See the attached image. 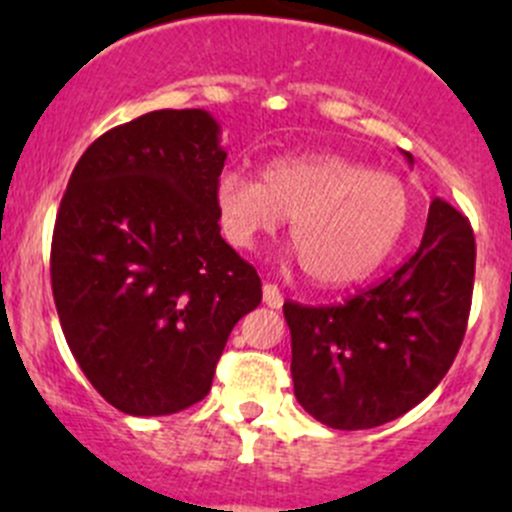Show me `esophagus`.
<instances>
[{"mask_svg": "<svg viewBox=\"0 0 512 512\" xmlns=\"http://www.w3.org/2000/svg\"><path fill=\"white\" fill-rule=\"evenodd\" d=\"M262 297H265V304L272 309H280L282 304H285V297H282L280 287L272 285V282H265V287H262Z\"/></svg>", "mask_w": 512, "mask_h": 512, "instance_id": "1", "label": "esophagus"}]
</instances>
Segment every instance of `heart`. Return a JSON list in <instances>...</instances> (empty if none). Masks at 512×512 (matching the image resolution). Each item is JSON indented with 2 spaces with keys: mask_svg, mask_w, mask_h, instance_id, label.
Instances as JSON below:
<instances>
[{
  "mask_svg": "<svg viewBox=\"0 0 512 512\" xmlns=\"http://www.w3.org/2000/svg\"><path fill=\"white\" fill-rule=\"evenodd\" d=\"M215 208L227 242L240 250L289 220L304 275L337 287L384 262L411 220V193L399 178L337 156L272 160L262 180L223 170Z\"/></svg>",
  "mask_w": 512,
  "mask_h": 512,
  "instance_id": "1",
  "label": "heart"
}]
</instances>
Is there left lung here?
I'll return each mask as SVG.
<instances>
[{
    "label": "left lung",
    "mask_w": 512,
    "mask_h": 512,
    "mask_svg": "<svg viewBox=\"0 0 512 512\" xmlns=\"http://www.w3.org/2000/svg\"><path fill=\"white\" fill-rule=\"evenodd\" d=\"M473 277L471 223L433 198L418 250L379 285L327 307L285 302L302 409L329 428L359 431L421 404L466 337Z\"/></svg>",
    "instance_id": "left-lung-1"
}]
</instances>
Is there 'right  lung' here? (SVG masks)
<instances>
[{
	"instance_id": "obj_1",
	"label": "right lung",
	"mask_w": 512,
	"mask_h": 512,
	"mask_svg": "<svg viewBox=\"0 0 512 512\" xmlns=\"http://www.w3.org/2000/svg\"><path fill=\"white\" fill-rule=\"evenodd\" d=\"M227 153L203 108L143 113L96 138L51 237V289L71 354L118 411L168 416L205 399L232 327L262 302L223 240Z\"/></svg>"
}]
</instances>
